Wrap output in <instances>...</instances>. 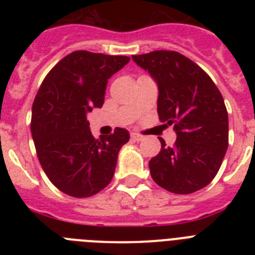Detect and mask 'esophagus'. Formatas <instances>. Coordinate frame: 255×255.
Instances as JSON below:
<instances>
[{"mask_svg": "<svg viewBox=\"0 0 255 255\" xmlns=\"http://www.w3.org/2000/svg\"><path fill=\"white\" fill-rule=\"evenodd\" d=\"M131 139L134 141H141L143 140V136L139 134H136V132H131Z\"/></svg>", "mask_w": 255, "mask_h": 255, "instance_id": "1", "label": "esophagus"}]
</instances>
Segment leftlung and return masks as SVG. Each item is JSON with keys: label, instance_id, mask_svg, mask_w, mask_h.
Instances as JSON below:
<instances>
[{"label": "left lung", "instance_id": "8db88e82", "mask_svg": "<svg viewBox=\"0 0 255 255\" xmlns=\"http://www.w3.org/2000/svg\"><path fill=\"white\" fill-rule=\"evenodd\" d=\"M158 87L159 120L173 125V147L163 139L149 161L152 179L175 194H190L215 179L229 145V116L222 94L208 74L175 51L132 56Z\"/></svg>", "mask_w": 255, "mask_h": 255}]
</instances>
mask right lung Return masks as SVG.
I'll return each mask as SVG.
<instances>
[{
    "label": "right lung",
    "instance_id": "obj_1",
    "mask_svg": "<svg viewBox=\"0 0 255 255\" xmlns=\"http://www.w3.org/2000/svg\"><path fill=\"white\" fill-rule=\"evenodd\" d=\"M130 57L75 51L47 74L31 108V135L42 168L58 190L75 198L97 194L111 182L129 131L96 139L87 115L105 102L108 79Z\"/></svg>",
    "mask_w": 255,
    "mask_h": 255
}]
</instances>
